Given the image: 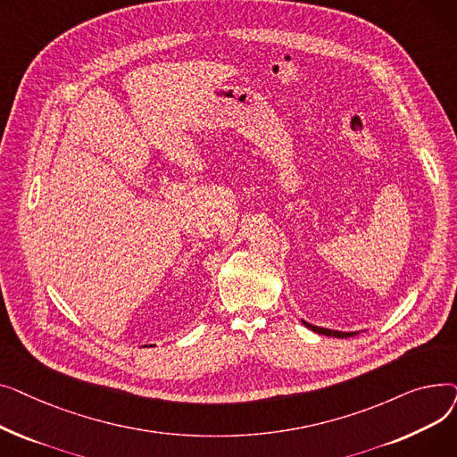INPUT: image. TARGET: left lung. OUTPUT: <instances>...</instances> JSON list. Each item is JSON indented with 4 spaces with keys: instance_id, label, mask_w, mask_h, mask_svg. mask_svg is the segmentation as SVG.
<instances>
[{
    "instance_id": "8db88e82",
    "label": "left lung",
    "mask_w": 457,
    "mask_h": 457,
    "mask_svg": "<svg viewBox=\"0 0 457 457\" xmlns=\"http://www.w3.org/2000/svg\"><path fill=\"white\" fill-rule=\"evenodd\" d=\"M302 322H303V326H307L309 329H313V331H317V333H320V335H328V337L345 339V337H353V335H355V333H345V331H333V329L319 328V326H313V324H309V322H305V320H302Z\"/></svg>"
}]
</instances>
